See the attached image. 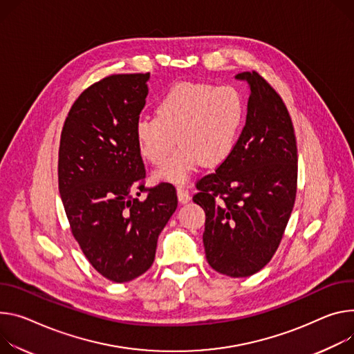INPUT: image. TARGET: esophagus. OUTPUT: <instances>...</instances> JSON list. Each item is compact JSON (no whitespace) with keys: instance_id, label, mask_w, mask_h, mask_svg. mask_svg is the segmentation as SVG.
Wrapping results in <instances>:
<instances>
[{"instance_id":"34e87169","label":"esophagus","mask_w":354,"mask_h":354,"mask_svg":"<svg viewBox=\"0 0 354 354\" xmlns=\"http://www.w3.org/2000/svg\"><path fill=\"white\" fill-rule=\"evenodd\" d=\"M176 195H178V201H179L180 203H187V202L190 201V194H189V192H187L185 187H182V186H179V187L176 189Z\"/></svg>"}]
</instances>
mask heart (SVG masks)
Returning <instances> with one entry per match:
<instances>
[{"instance_id":"1","label":"heart","mask_w":354,"mask_h":354,"mask_svg":"<svg viewBox=\"0 0 354 354\" xmlns=\"http://www.w3.org/2000/svg\"><path fill=\"white\" fill-rule=\"evenodd\" d=\"M244 104L232 87L179 83L164 95L156 115L141 117L134 136L140 153L152 165L168 164L152 175L155 182L185 183L202 162L217 167L236 148Z\"/></svg>"}]
</instances>
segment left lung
Returning a JSON list of instances; mask_svg holds the SVG:
<instances>
[{
  "mask_svg": "<svg viewBox=\"0 0 354 354\" xmlns=\"http://www.w3.org/2000/svg\"><path fill=\"white\" fill-rule=\"evenodd\" d=\"M248 83L245 125L232 155L202 178L194 202L206 213V260L217 272L243 278L275 254L294 209L298 153L294 125L279 94L257 72Z\"/></svg>",
  "mask_w": 354,
  "mask_h": 354,
  "instance_id": "obj_1",
  "label": "left lung"
}]
</instances>
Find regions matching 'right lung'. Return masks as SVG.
Wrapping results in <instances>:
<instances>
[{
    "label": "right lung",
    "mask_w": 354,
    "mask_h": 354,
    "mask_svg": "<svg viewBox=\"0 0 354 354\" xmlns=\"http://www.w3.org/2000/svg\"><path fill=\"white\" fill-rule=\"evenodd\" d=\"M148 80L149 73L113 75L91 84L60 136L59 194L72 233L94 270L118 283L152 266L158 236L178 206L171 183L151 189L142 183L134 128ZM145 189L141 201L136 197Z\"/></svg>",
    "instance_id": "add662e5"
}]
</instances>
